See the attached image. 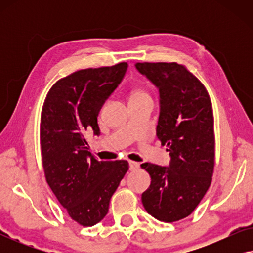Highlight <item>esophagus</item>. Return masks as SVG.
<instances>
[{
	"mask_svg": "<svg viewBox=\"0 0 253 253\" xmlns=\"http://www.w3.org/2000/svg\"><path fill=\"white\" fill-rule=\"evenodd\" d=\"M129 167H130V170H136V169L139 168V164L136 161H129Z\"/></svg>",
	"mask_w": 253,
	"mask_h": 253,
	"instance_id": "1",
	"label": "esophagus"
}]
</instances>
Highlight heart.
Wrapping results in <instances>:
<instances>
[{"label": "heart", "mask_w": 253, "mask_h": 253, "mask_svg": "<svg viewBox=\"0 0 253 253\" xmlns=\"http://www.w3.org/2000/svg\"><path fill=\"white\" fill-rule=\"evenodd\" d=\"M144 96H150L146 92L141 91V89H132L130 93V100L138 99V98H144Z\"/></svg>", "instance_id": "b5f03b06"}]
</instances>
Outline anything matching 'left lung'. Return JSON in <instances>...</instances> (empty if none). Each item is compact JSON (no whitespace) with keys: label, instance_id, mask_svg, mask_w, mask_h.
<instances>
[{"label":"left lung","instance_id":"obj_1","mask_svg":"<svg viewBox=\"0 0 253 253\" xmlns=\"http://www.w3.org/2000/svg\"><path fill=\"white\" fill-rule=\"evenodd\" d=\"M159 88L157 136L167 146L169 167L141 165L151 185L141 195L148 214L175 222L191 214L209 190L215 162L212 102L202 82L184 65L171 62L136 63Z\"/></svg>","mask_w":253,"mask_h":253}]
</instances>
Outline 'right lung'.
<instances>
[{
  "label": "right lung",
  "mask_w": 253,
  "mask_h": 253,
  "mask_svg": "<svg viewBox=\"0 0 253 253\" xmlns=\"http://www.w3.org/2000/svg\"><path fill=\"white\" fill-rule=\"evenodd\" d=\"M126 62L88 68L61 78L44 99L40 146L44 177L69 216L84 227L108 213L109 202L129 169L126 160L99 161L86 132L100 134V109L126 75Z\"/></svg>",
  "instance_id": "add662e5"
}]
</instances>
